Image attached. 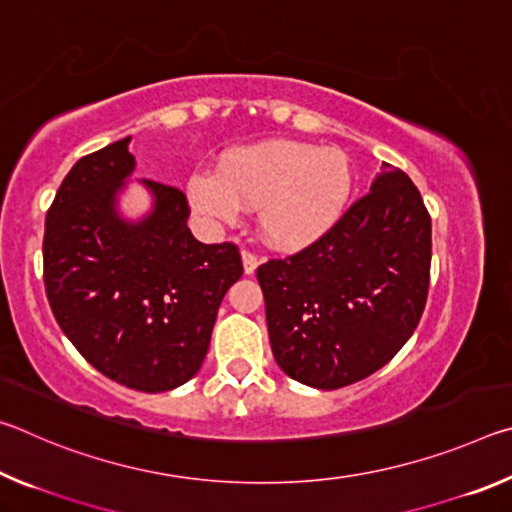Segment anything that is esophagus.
<instances>
[{"label":"esophagus","mask_w":512,"mask_h":512,"mask_svg":"<svg viewBox=\"0 0 512 512\" xmlns=\"http://www.w3.org/2000/svg\"><path fill=\"white\" fill-rule=\"evenodd\" d=\"M241 259H244V271H246V275H253L255 273V268H257V264H259V259H257V255L255 253H250V250H241Z\"/></svg>","instance_id":"1"}]
</instances>
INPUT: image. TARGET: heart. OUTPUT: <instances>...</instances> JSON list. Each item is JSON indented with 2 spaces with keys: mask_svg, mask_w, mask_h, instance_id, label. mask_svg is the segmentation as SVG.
<instances>
[{
  "mask_svg": "<svg viewBox=\"0 0 512 512\" xmlns=\"http://www.w3.org/2000/svg\"><path fill=\"white\" fill-rule=\"evenodd\" d=\"M352 192V169L339 151L302 142H262L221 160L219 173L196 171L189 205L210 223H237L259 210L262 235L277 248H302L339 219Z\"/></svg>",
  "mask_w": 512,
  "mask_h": 512,
  "instance_id": "1",
  "label": "heart"
}]
</instances>
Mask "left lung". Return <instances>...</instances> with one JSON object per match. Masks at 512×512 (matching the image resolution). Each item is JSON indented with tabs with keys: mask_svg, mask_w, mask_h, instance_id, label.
Returning a JSON list of instances; mask_svg holds the SVG:
<instances>
[{
	"mask_svg": "<svg viewBox=\"0 0 512 512\" xmlns=\"http://www.w3.org/2000/svg\"><path fill=\"white\" fill-rule=\"evenodd\" d=\"M429 268L431 216L411 178L384 162L325 235L257 268L277 366L320 391L366 379L418 327Z\"/></svg>",
	"mask_w": 512,
	"mask_h": 512,
	"instance_id": "8db88e82",
	"label": "left lung"
}]
</instances>
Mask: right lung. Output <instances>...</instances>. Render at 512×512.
<instances>
[{"label": "right lung", "instance_id": "add662e5", "mask_svg": "<svg viewBox=\"0 0 512 512\" xmlns=\"http://www.w3.org/2000/svg\"><path fill=\"white\" fill-rule=\"evenodd\" d=\"M128 142L85 155L45 221V291L60 329L117 384L164 393L192 379L210 348L221 300L244 275L237 244H201L189 203L155 180L153 212L126 223L117 192L135 169Z\"/></svg>", "mask_w": 512, "mask_h": 512}]
</instances>
